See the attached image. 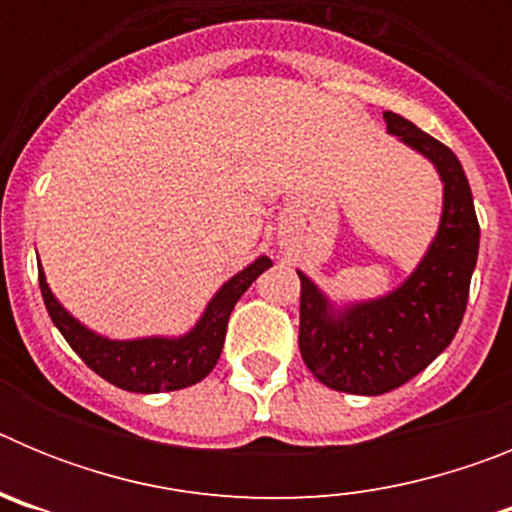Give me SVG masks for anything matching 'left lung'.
I'll return each instance as SVG.
<instances>
[{"label":"left lung","mask_w":512,"mask_h":512,"mask_svg":"<svg viewBox=\"0 0 512 512\" xmlns=\"http://www.w3.org/2000/svg\"><path fill=\"white\" fill-rule=\"evenodd\" d=\"M387 133L431 161L443 184L438 230L408 277L387 295L336 302L297 269L300 351L312 377L348 395H384L454 341L479 253L472 189L459 158L405 117L384 112Z\"/></svg>","instance_id":"8db88e82"}]
</instances>
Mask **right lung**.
I'll return each instance as SVG.
<instances>
[{
  "instance_id": "right-lung-1",
  "label": "right lung",
  "mask_w": 512,
  "mask_h": 512,
  "mask_svg": "<svg viewBox=\"0 0 512 512\" xmlns=\"http://www.w3.org/2000/svg\"><path fill=\"white\" fill-rule=\"evenodd\" d=\"M271 266L269 256H259L243 266L238 274L223 282L212 300L207 302L197 323L182 336H143V338H107L97 330L87 328L58 302L53 289L45 282L43 266H38L40 292L48 307L53 325L69 341L81 361L97 372L99 377L128 392L156 395V392H174L202 382L215 369L223 354L225 330L235 302L251 287L259 274Z\"/></svg>"
}]
</instances>
